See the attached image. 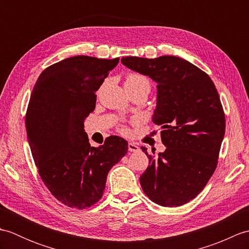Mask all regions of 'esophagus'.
I'll return each instance as SVG.
<instances>
[{
  "label": "esophagus",
  "instance_id": "34e87169",
  "mask_svg": "<svg viewBox=\"0 0 249 249\" xmlns=\"http://www.w3.org/2000/svg\"><path fill=\"white\" fill-rule=\"evenodd\" d=\"M128 150L130 152H137V151H139V146L137 145L136 143H134V142H129V143H128Z\"/></svg>",
  "mask_w": 249,
  "mask_h": 249
}]
</instances>
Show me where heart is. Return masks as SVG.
I'll return each mask as SVG.
<instances>
[{"label":"heart","instance_id":"heart-1","mask_svg":"<svg viewBox=\"0 0 249 249\" xmlns=\"http://www.w3.org/2000/svg\"><path fill=\"white\" fill-rule=\"evenodd\" d=\"M125 89H144L149 94L151 89V83L146 77L140 75V73H129L125 79ZM124 133L127 130L123 129Z\"/></svg>","mask_w":249,"mask_h":249}]
</instances>
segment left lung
<instances>
[{
  "instance_id": "obj_1",
  "label": "left lung",
  "mask_w": 249,
  "mask_h": 249,
  "mask_svg": "<svg viewBox=\"0 0 249 249\" xmlns=\"http://www.w3.org/2000/svg\"><path fill=\"white\" fill-rule=\"evenodd\" d=\"M121 62L157 83L152 121L163 129L167 149L155 156L141 147L149 158L141 187L156 204L187 203L214 173L225 136V113L215 84L208 73L178 56H126Z\"/></svg>"
}]
</instances>
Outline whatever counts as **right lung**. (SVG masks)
I'll return each mask as SVG.
<instances>
[{"mask_svg": "<svg viewBox=\"0 0 249 249\" xmlns=\"http://www.w3.org/2000/svg\"><path fill=\"white\" fill-rule=\"evenodd\" d=\"M119 61L68 57L47 67L32 91L25 115L32 156L47 188L70 208L96 203L109 170L127 153V141L118 136L91 146L83 128L95 109V93Z\"/></svg>", "mask_w": 249, "mask_h": 249, "instance_id": "add662e5", "label": "right lung"}]
</instances>
